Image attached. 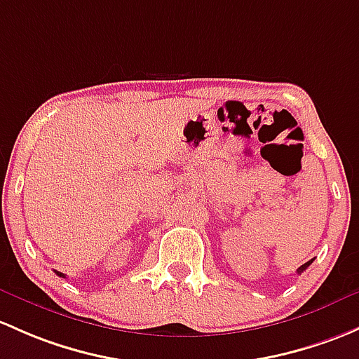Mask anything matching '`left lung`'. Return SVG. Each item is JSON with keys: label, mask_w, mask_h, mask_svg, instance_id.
<instances>
[{"label": "left lung", "mask_w": 359, "mask_h": 359, "mask_svg": "<svg viewBox=\"0 0 359 359\" xmlns=\"http://www.w3.org/2000/svg\"><path fill=\"white\" fill-rule=\"evenodd\" d=\"M311 263H313V259H309V262H306V263H304V265H301V266H299V269H297V273H303V271H304V270H306V269H308V266H309V265H311Z\"/></svg>", "instance_id": "1"}]
</instances>
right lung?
I'll return each mask as SVG.
<instances>
[{"instance_id":"add662e5","label":"right lung","mask_w":359,"mask_h":359,"mask_svg":"<svg viewBox=\"0 0 359 359\" xmlns=\"http://www.w3.org/2000/svg\"><path fill=\"white\" fill-rule=\"evenodd\" d=\"M56 275H58V277H63V278H65V273H62V271H56Z\"/></svg>"}]
</instances>
